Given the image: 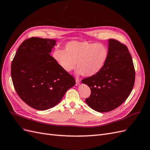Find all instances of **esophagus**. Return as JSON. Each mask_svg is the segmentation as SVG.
I'll list each match as a JSON object with an SVG mask.
<instances>
[{"label":"esophagus","instance_id":"esophagus-1","mask_svg":"<svg viewBox=\"0 0 150 150\" xmlns=\"http://www.w3.org/2000/svg\"><path fill=\"white\" fill-rule=\"evenodd\" d=\"M80 84V81L79 79L76 80V86H78Z\"/></svg>","mask_w":150,"mask_h":150}]
</instances>
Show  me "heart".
<instances>
[{"label":"heart","instance_id":"obj_1","mask_svg":"<svg viewBox=\"0 0 150 150\" xmlns=\"http://www.w3.org/2000/svg\"><path fill=\"white\" fill-rule=\"evenodd\" d=\"M52 56L65 71H71L76 65L78 74L91 77L98 74L106 64L109 50L101 44L72 40L66 44L65 50H54Z\"/></svg>","mask_w":150,"mask_h":150}]
</instances>
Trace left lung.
I'll use <instances>...</instances> for the list:
<instances>
[{
    "mask_svg": "<svg viewBox=\"0 0 150 150\" xmlns=\"http://www.w3.org/2000/svg\"><path fill=\"white\" fill-rule=\"evenodd\" d=\"M108 50L109 56L103 69L82 80L91 91L86 103L100 112L111 111L123 103L133 89L135 79L132 57L125 45L109 39Z\"/></svg>",
    "mask_w": 150,
    "mask_h": 150,
    "instance_id": "left-lung-1",
    "label": "left lung"
}]
</instances>
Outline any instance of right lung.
I'll list each match as a JSON object with an SVG mask.
<instances>
[{
	"label": "right lung",
	"mask_w": 150,
	"mask_h": 150,
	"mask_svg": "<svg viewBox=\"0 0 150 150\" xmlns=\"http://www.w3.org/2000/svg\"><path fill=\"white\" fill-rule=\"evenodd\" d=\"M56 43L55 39L39 38L25 40L12 62L11 76L16 92L35 110L55 106L76 84L73 77L50 55Z\"/></svg>",
	"instance_id": "obj_1"
}]
</instances>
